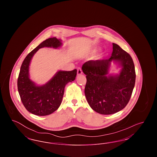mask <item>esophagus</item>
<instances>
[{"label":"esophagus","mask_w":157,"mask_h":157,"mask_svg":"<svg viewBox=\"0 0 157 157\" xmlns=\"http://www.w3.org/2000/svg\"><path fill=\"white\" fill-rule=\"evenodd\" d=\"M82 74V69H81V68H80V67H78V69H77V75H81Z\"/></svg>","instance_id":"obj_1"}]
</instances>
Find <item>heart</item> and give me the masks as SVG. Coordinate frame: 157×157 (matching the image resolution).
<instances>
[{"label": "heart", "instance_id": "heart-1", "mask_svg": "<svg viewBox=\"0 0 157 157\" xmlns=\"http://www.w3.org/2000/svg\"><path fill=\"white\" fill-rule=\"evenodd\" d=\"M97 52V49H92V51H91V53H95Z\"/></svg>", "mask_w": 157, "mask_h": 157}]
</instances>
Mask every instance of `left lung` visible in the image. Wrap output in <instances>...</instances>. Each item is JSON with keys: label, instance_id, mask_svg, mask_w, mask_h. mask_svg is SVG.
I'll list each match as a JSON object with an SVG mask.
<instances>
[{"label": "left lung", "instance_id": "8db88e82", "mask_svg": "<svg viewBox=\"0 0 157 157\" xmlns=\"http://www.w3.org/2000/svg\"><path fill=\"white\" fill-rule=\"evenodd\" d=\"M113 51L108 59L89 60L82 65L86 75L85 94L90 108L102 115L119 112L128 104L134 88V63L129 53L113 44ZM112 62L121 67L120 74H109Z\"/></svg>", "mask_w": 157, "mask_h": 157}]
</instances>
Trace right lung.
<instances>
[{
	"instance_id": "obj_1",
	"label": "right lung",
	"mask_w": 157,
	"mask_h": 157,
	"mask_svg": "<svg viewBox=\"0 0 157 157\" xmlns=\"http://www.w3.org/2000/svg\"><path fill=\"white\" fill-rule=\"evenodd\" d=\"M61 41L56 37L45 40L26 56L21 65L17 90L24 106L34 115L46 116L57 110L61 104L65 85L75 79L76 69L59 71L43 85H37L29 78V65L33 55L42 48H60L62 45Z\"/></svg>"
}]
</instances>
